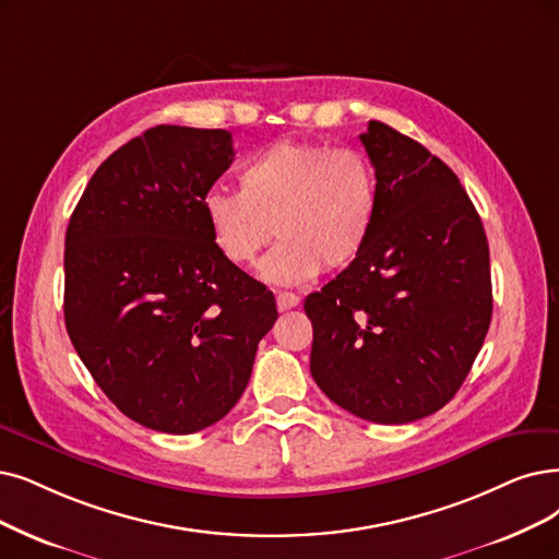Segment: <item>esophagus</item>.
Here are the masks:
<instances>
[{"instance_id": "34e87169", "label": "esophagus", "mask_w": 559, "mask_h": 559, "mask_svg": "<svg viewBox=\"0 0 559 559\" xmlns=\"http://www.w3.org/2000/svg\"><path fill=\"white\" fill-rule=\"evenodd\" d=\"M298 302H300V298H298L296 294H292V292H280V294H277V309H280V311L292 309V307H296Z\"/></svg>"}]
</instances>
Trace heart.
<instances>
[{
  "instance_id": "b5f03b06",
  "label": "heart",
  "mask_w": 559,
  "mask_h": 559,
  "mask_svg": "<svg viewBox=\"0 0 559 559\" xmlns=\"http://www.w3.org/2000/svg\"><path fill=\"white\" fill-rule=\"evenodd\" d=\"M378 183L362 153L319 142L282 140L252 155L238 171V194L211 192L206 225L217 252L234 265H252L277 236L280 248L261 275L302 284L344 271L369 240Z\"/></svg>"
}]
</instances>
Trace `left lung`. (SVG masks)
<instances>
[{
  "instance_id": "8db88e82",
  "label": "left lung",
  "mask_w": 559,
  "mask_h": 559,
  "mask_svg": "<svg viewBox=\"0 0 559 559\" xmlns=\"http://www.w3.org/2000/svg\"><path fill=\"white\" fill-rule=\"evenodd\" d=\"M378 206L365 250L305 314L309 369L355 417L408 424L463 385L493 314L488 240L456 174L419 142L369 121L360 135Z\"/></svg>"
}]
</instances>
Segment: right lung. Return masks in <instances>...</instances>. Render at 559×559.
Wrapping results in <instances>:
<instances>
[{
	"label": "right lung",
	"mask_w": 559,
	"mask_h": 559,
	"mask_svg": "<svg viewBox=\"0 0 559 559\" xmlns=\"http://www.w3.org/2000/svg\"><path fill=\"white\" fill-rule=\"evenodd\" d=\"M231 163L227 130L148 128L96 169L66 229L69 337L111 404L153 431L225 417L277 321L273 292L206 225L204 199Z\"/></svg>",
	"instance_id": "add662e5"
}]
</instances>
